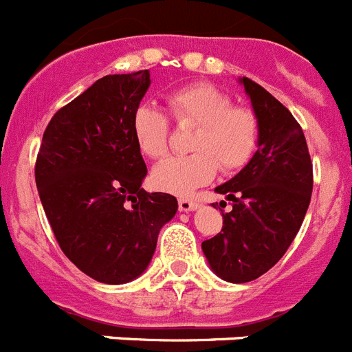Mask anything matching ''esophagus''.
<instances>
[{"mask_svg": "<svg viewBox=\"0 0 352 352\" xmlns=\"http://www.w3.org/2000/svg\"><path fill=\"white\" fill-rule=\"evenodd\" d=\"M179 208H180V212L196 210V208H198V201H195V199H189V198H180Z\"/></svg>", "mask_w": 352, "mask_h": 352, "instance_id": "esophagus-1", "label": "esophagus"}]
</instances>
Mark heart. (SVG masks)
<instances>
[{"label": "heart", "mask_w": 352, "mask_h": 352, "mask_svg": "<svg viewBox=\"0 0 352 352\" xmlns=\"http://www.w3.org/2000/svg\"><path fill=\"white\" fill-rule=\"evenodd\" d=\"M172 116L179 124L196 126L191 156H173L153 170V184L173 195H189L210 182L217 172H236L254 156L259 122L254 112L233 107L230 94L210 84H192L168 98ZM133 137L147 157L164 156L168 151V119L153 105L137 107L131 119Z\"/></svg>", "instance_id": "obj_1"}]
</instances>
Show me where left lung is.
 <instances>
[{
  "mask_svg": "<svg viewBox=\"0 0 352 352\" xmlns=\"http://www.w3.org/2000/svg\"><path fill=\"white\" fill-rule=\"evenodd\" d=\"M239 82L258 117V151L215 188L233 208L223 214L221 233L201 243L212 272L233 284L261 277L283 258L302 226L314 184L305 135L293 113L251 78Z\"/></svg>",
  "mask_w": 352,
  "mask_h": 352,
  "instance_id": "obj_1",
  "label": "left lung"
}]
</instances>
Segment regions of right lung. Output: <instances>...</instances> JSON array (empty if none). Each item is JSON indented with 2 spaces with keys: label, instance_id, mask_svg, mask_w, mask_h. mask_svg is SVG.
Listing matches in <instances>:
<instances>
[{
  "label": "right lung",
  "instance_id": "add662e5",
  "mask_svg": "<svg viewBox=\"0 0 352 352\" xmlns=\"http://www.w3.org/2000/svg\"><path fill=\"white\" fill-rule=\"evenodd\" d=\"M148 85V69L96 80L50 119L36 157L38 195L61 251L103 284L140 277L179 208L175 196L142 188L147 166L131 119Z\"/></svg>",
  "mask_w": 352,
  "mask_h": 352
}]
</instances>
